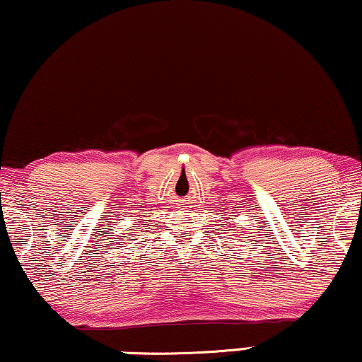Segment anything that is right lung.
Segmentation results:
<instances>
[{"instance_id": "obj_1", "label": "right lung", "mask_w": 362, "mask_h": 362, "mask_svg": "<svg viewBox=\"0 0 362 362\" xmlns=\"http://www.w3.org/2000/svg\"><path fill=\"white\" fill-rule=\"evenodd\" d=\"M132 240H134V239H132Z\"/></svg>"}]
</instances>
